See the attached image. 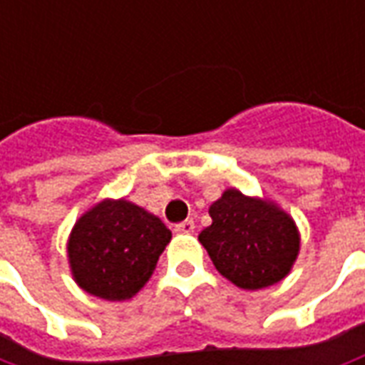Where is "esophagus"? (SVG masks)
I'll list each match as a JSON object with an SVG mask.
<instances>
[{
	"mask_svg": "<svg viewBox=\"0 0 365 365\" xmlns=\"http://www.w3.org/2000/svg\"><path fill=\"white\" fill-rule=\"evenodd\" d=\"M175 232L178 235H191L193 230H195V222L193 221H183L180 225H175Z\"/></svg>",
	"mask_w": 365,
	"mask_h": 365,
	"instance_id": "obj_1",
	"label": "esophagus"
}]
</instances>
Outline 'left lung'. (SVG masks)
Listing matches in <instances>:
<instances>
[{"instance_id": "obj_1", "label": "left lung", "mask_w": 365, "mask_h": 365, "mask_svg": "<svg viewBox=\"0 0 365 365\" xmlns=\"http://www.w3.org/2000/svg\"><path fill=\"white\" fill-rule=\"evenodd\" d=\"M209 215L213 222L199 232V242L222 277L240 289L256 291L289 275L301 235L279 203L229 187L209 207Z\"/></svg>"}]
</instances>
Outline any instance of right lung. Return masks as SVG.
Here are the masks:
<instances>
[{
  "label": "right lung",
  "instance_id": "right-lung-1",
  "mask_svg": "<svg viewBox=\"0 0 365 365\" xmlns=\"http://www.w3.org/2000/svg\"><path fill=\"white\" fill-rule=\"evenodd\" d=\"M170 240L172 230L160 217L125 197H105L68 235L70 274L93 297L127 301L148 283Z\"/></svg>",
  "mask_w": 365,
  "mask_h": 365
}]
</instances>
